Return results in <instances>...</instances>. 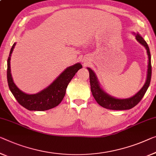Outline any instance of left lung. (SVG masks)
Listing matches in <instances>:
<instances>
[{"mask_svg": "<svg viewBox=\"0 0 156 156\" xmlns=\"http://www.w3.org/2000/svg\"><path fill=\"white\" fill-rule=\"evenodd\" d=\"M133 34L135 35L136 40L146 48L148 59L147 77H146V82L141 89L133 97L127 99H118L111 96L102 89L94 72L90 68H88V67L87 68L90 73V87H91V92L93 97L99 105L105 108L111 109V110H128V109L133 108L141 100V99L144 96L146 90L149 87L151 78V63L149 48L144 39L139 34Z\"/></svg>", "mask_w": 156, "mask_h": 156, "instance_id": "8db88e82", "label": "left lung"}]
</instances>
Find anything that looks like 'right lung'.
<instances>
[{"mask_svg": "<svg viewBox=\"0 0 156 156\" xmlns=\"http://www.w3.org/2000/svg\"><path fill=\"white\" fill-rule=\"evenodd\" d=\"M16 43L13 44L8 59L7 78L9 88L17 99L18 103L29 111H46L59 105L63 100L66 94V87L71 79L83 66L77 63L69 66L45 89L36 94H27L19 89L14 83L11 74L10 59Z\"/></svg>", "mask_w": 156, "mask_h": 156, "instance_id": "right-lung-1", "label": "right lung"}]
</instances>
